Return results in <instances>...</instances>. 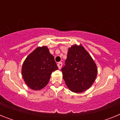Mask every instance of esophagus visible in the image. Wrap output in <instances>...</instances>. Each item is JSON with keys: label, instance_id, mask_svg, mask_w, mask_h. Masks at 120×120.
Segmentation results:
<instances>
[{"label": "esophagus", "instance_id": "34e87169", "mask_svg": "<svg viewBox=\"0 0 120 120\" xmlns=\"http://www.w3.org/2000/svg\"><path fill=\"white\" fill-rule=\"evenodd\" d=\"M57 65H58L59 69H61V67H62V62H58V63L57 64Z\"/></svg>", "mask_w": 120, "mask_h": 120}]
</instances>
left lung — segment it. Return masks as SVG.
<instances>
[{"label":"left lung","instance_id":"8db88e82","mask_svg":"<svg viewBox=\"0 0 120 120\" xmlns=\"http://www.w3.org/2000/svg\"><path fill=\"white\" fill-rule=\"evenodd\" d=\"M62 71L68 88L75 93H83L90 88L97 76L96 64L81 44L68 48Z\"/></svg>","mask_w":120,"mask_h":120}]
</instances>
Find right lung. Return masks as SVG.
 Returning a JSON list of instances; mask_svg holds the SVG:
<instances>
[{"label":"right lung","mask_w":120,"mask_h":120,"mask_svg":"<svg viewBox=\"0 0 120 120\" xmlns=\"http://www.w3.org/2000/svg\"><path fill=\"white\" fill-rule=\"evenodd\" d=\"M58 69L54 57L45 45L38 47L26 57L22 67V75L29 88L40 90L49 82L51 74Z\"/></svg>","instance_id":"add662e5"}]
</instances>
